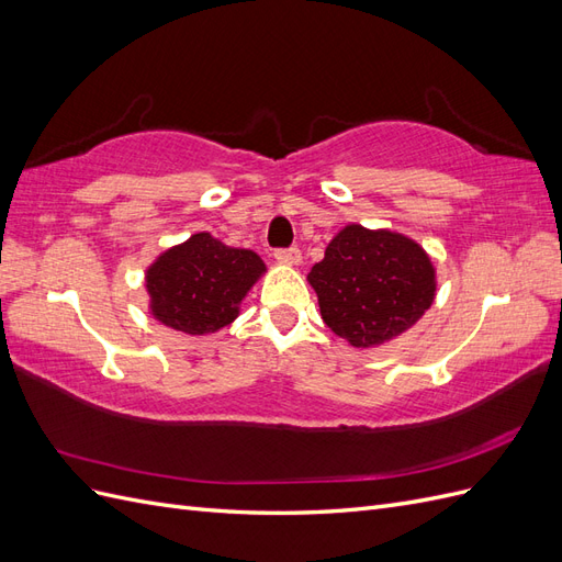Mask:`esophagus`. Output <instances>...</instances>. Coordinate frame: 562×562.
I'll use <instances>...</instances> for the list:
<instances>
[{
	"label": "esophagus",
	"mask_w": 562,
	"mask_h": 562,
	"mask_svg": "<svg viewBox=\"0 0 562 562\" xmlns=\"http://www.w3.org/2000/svg\"><path fill=\"white\" fill-rule=\"evenodd\" d=\"M274 258L279 265L285 267H300L302 265V252L297 248H285V250H277Z\"/></svg>",
	"instance_id": "1"
}]
</instances>
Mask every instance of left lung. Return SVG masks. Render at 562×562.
Returning a JSON list of instances; mask_svg holds the SVG:
<instances>
[{
  "label": "left lung",
  "instance_id": "obj_1",
  "mask_svg": "<svg viewBox=\"0 0 562 562\" xmlns=\"http://www.w3.org/2000/svg\"><path fill=\"white\" fill-rule=\"evenodd\" d=\"M321 318L356 349L382 347L411 330L436 300V267L394 229L345 225L307 274Z\"/></svg>",
  "mask_w": 562,
  "mask_h": 562
}]
</instances>
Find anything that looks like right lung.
<instances>
[{
	"mask_svg": "<svg viewBox=\"0 0 562 562\" xmlns=\"http://www.w3.org/2000/svg\"><path fill=\"white\" fill-rule=\"evenodd\" d=\"M265 271L267 265L255 250L196 232L147 265V312L184 335H213L241 314L246 295Z\"/></svg>",
	"mask_w": 562,
	"mask_h": 562,
	"instance_id": "1",
	"label": "right lung"
}]
</instances>
